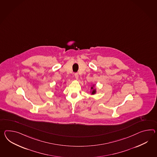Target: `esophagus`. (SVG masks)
I'll return each mask as SVG.
<instances>
[{"instance_id":"obj_1","label":"esophagus","mask_w":157,"mask_h":157,"mask_svg":"<svg viewBox=\"0 0 157 157\" xmlns=\"http://www.w3.org/2000/svg\"><path fill=\"white\" fill-rule=\"evenodd\" d=\"M74 77H75V79L78 80V78H79L78 74V73H75V74H74Z\"/></svg>"}]
</instances>
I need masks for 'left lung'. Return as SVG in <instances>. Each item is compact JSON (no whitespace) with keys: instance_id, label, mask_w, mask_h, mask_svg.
<instances>
[{"instance_id":"left-lung-1","label":"left lung","mask_w":157,"mask_h":157,"mask_svg":"<svg viewBox=\"0 0 157 157\" xmlns=\"http://www.w3.org/2000/svg\"><path fill=\"white\" fill-rule=\"evenodd\" d=\"M96 88L95 85L94 84H92L91 87V90H90V93L91 95H95L96 94Z\"/></svg>"}]
</instances>
